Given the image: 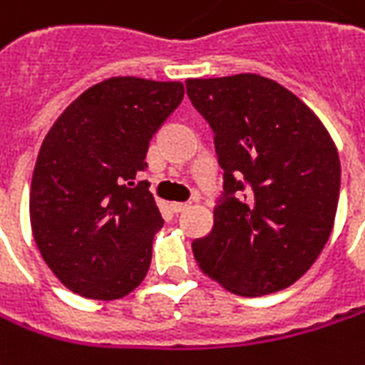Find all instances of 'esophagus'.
Instances as JSON below:
<instances>
[{
	"label": "esophagus",
	"instance_id": "obj_1",
	"mask_svg": "<svg viewBox=\"0 0 365 365\" xmlns=\"http://www.w3.org/2000/svg\"><path fill=\"white\" fill-rule=\"evenodd\" d=\"M192 203L190 202H173L172 203V210L175 212V214H182V212H185L187 207H190Z\"/></svg>",
	"mask_w": 365,
	"mask_h": 365
}]
</instances>
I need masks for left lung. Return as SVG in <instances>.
<instances>
[{
  "instance_id": "1",
  "label": "left lung",
  "mask_w": 365,
  "mask_h": 365,
  "mask_svg": "<svg viewBox=\"0 0 365 365\" xmlns=\"http://www.w3.org/2000/svg\"><path fill=\"white\" fill-rule=\"evenodd\" d=\"M214 130L224 192L212 232L193 240L205 276L237 296L292 286L318 259L339 197V158L316 113L272 79H187Z\"/></svg>"
}]
</instances>
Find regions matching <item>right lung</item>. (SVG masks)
I'll list each match as a JSON object with an SVG mask.
<instances>
[{
  "instance_id": "right-lung-1",
  "label": "right lung",
  "mask_w": 365,
  "mask_h": 365,
  "mask_svg": "<svg viewBox=\"0 0 365 365\" xmlns=\"http://www.w3.org/2000/svg\"><path fill=\"white\" fill-rule=\"evenodd\" d=\"M180 81L111 78L86 89L37 155L29 217L49 269L89 299H120L141 284L163 225L148 182L153 133L182 103Z\"/></svg>"
}]
</instances>
